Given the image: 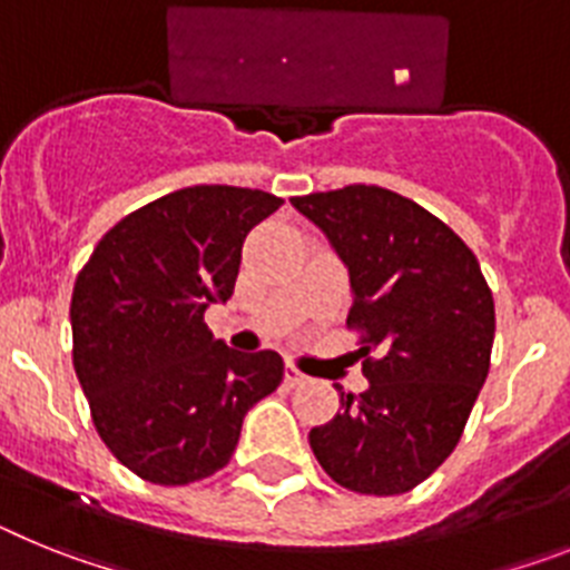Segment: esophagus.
<instances>
[{"mask_svg":"<svg viewBox=\"0 0 570 570\" xmlns=\"http://www.w3.org/2000/svg\"><path fill=\"white\" fill-rule=\"evenodd\" d=\"M284 381H286V384H289V387H301V384H304V381H306V375L301 373L298 367H292V364H286V367H284Z\"/></svg>","mask_w":570,"mask_h":570,"instance_id":"obj_1","label":"esophagus"}]
</instances>
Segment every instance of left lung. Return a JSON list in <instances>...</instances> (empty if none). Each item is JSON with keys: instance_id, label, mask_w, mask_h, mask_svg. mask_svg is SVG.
Here are the masks:
<instances>
[{"instance_id": "1", "label": "left lung", "mask_w": 570, "mask_h": 570, "mask_svg": "<svg viewBox=\"0 0 570 570\" xmlns=\"http://www.w3.org/2000/svg\"><path fill=\"white\" fill-rule=\"evenodd\" d=\"M289 203L350 272L346 324L364 333L370 381L341 393V413L309 430V448L346 491L407 493L453 453L488 379V281L456 232L390 189L358 183Z\"/></svg>"}]
</instances>
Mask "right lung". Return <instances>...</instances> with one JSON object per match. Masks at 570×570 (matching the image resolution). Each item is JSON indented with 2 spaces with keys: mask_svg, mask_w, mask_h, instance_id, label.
Listing matches in <instances>:
<instances>
[{
  "mask_svg": "<svg viewBox=\"0 0 570 570\" xmlns=\"http://www.w3.org/2000/svg\"><path fill=\"white\" fill-rule=\"evenodd\" d=\"M281 203L237 186L171 191L108 229L77 275L79 387L106 448L146 482L226 468L244 415L284 379L278 353H237L203 321L232 298L246 235Z\"/></svg>",
  "mask_w": 570,
  "mask_h": 570,
  "instance_id": "right-lung-1",
  "label": "right lung"
}]
</instances>
